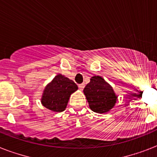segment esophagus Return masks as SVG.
Listing matches in <instances>:
<instances>
[{"mask_svg":"<svg viewBox=\"0 0 157 157\" xmlns=\"http://www.w3.org/2000/svg\"><path fill=\"white\" fill-rule=\"evenodd\" d=\"M78 86H79V88H80V90H82L84 89V87H85V84H80Z\"/></svg>","mask_w":157,"mask_h":157,"instance_id":"obj_1","label":"esophagus"}]
</instances>
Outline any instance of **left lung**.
I'll return each mask as SVG.
<instances>
[{
	"label": "left lung",
	"mask_w": 157,
	"mask_h": 157,
	"mask_svg": "<svg viewBox=\"0 0 157 157\" xmlns=\"http://www.w3.org/2000/svg\"><path fill=\"white\" fill-rule=\"evenodd\" d=\"M83 92L90 108L99 114L110 112L117 101V95L112 86L100 76H92Z\"/></svg>",
	"instance_id": "obj_1"
}]
</instances>
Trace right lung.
Wrapping results in <instances>:
<instances>
[{
	"mask_svg": "<svg viewBox=\"0 0 157 157\" xmlns=\"http://www.w3.org/2000/svg\"><path fill=\"white\" fill-rule=\"evenodd\" d=\"M78 87L73 81L62 74H58L43 90L40 98L41 104L54 112H63L71 94Z\"/></svg>",
	"mask_w": 157,
	"mask_h": 157,
	"instance_id": "obj_1",
	"label": "right lung"
}]
</instances>
